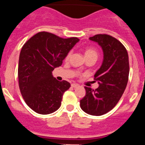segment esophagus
Here are the masks:
<instances>
[{
  "mask_svg": "<svg viewBox=\"0 0 145 145\" xmlns=\"http://www.w3.org/2000/svg\"><path fill=\"white\" fill-rule=\"evenodd\" d=\"M71 87L72 88H77V87H79V85L77 84H71Z\"/></svg>",
  "mask_w": 145,
  "mask_h": 145,
  "instance_id": "esophagus-1",
  "label": "esophagus"
}]
</instances>
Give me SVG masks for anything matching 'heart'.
<instances>
[{"mask_svg": "<svg viewBox=\"0 0 145 145\" xmlns=\"http://www.w3.org/2000/svg\"><path fill=\"white\" fill-rule=\"evenodd\" d=\"M84 54H85V56H86V59H90V58H95V59H97V57H98V52H97V50L95 48H93V47H87V48L85 49ZM70 56L71 52H68V54L66 55L65 60H68Z\"/></svg>", "mask_w": 145, "mask_h": 145, "instance_id": "heart-1", "label": "heart"}]
</instances>
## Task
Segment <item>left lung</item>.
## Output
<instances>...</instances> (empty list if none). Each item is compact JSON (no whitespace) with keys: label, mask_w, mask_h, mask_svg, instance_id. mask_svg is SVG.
Returning <instances> with one entry per match:
<instances>
[{"label":"left lung","mask_w":145,"mask_h":145,"mask_svg":"<svg viewBox=\"0 0 145 145\" xmlns=\"http://www.w3.org/2000/svg\"><path fill=\"white\" fill-rule=\"evenodd\" d=\"M89 40L101 46L104 59L94 75L99 86L95 90L85 86L86 95L80 105L86 114L101 116L114 108L126 89L129 73L128 52L122 43L110 35H95Z\"/></svg>","instance_id":"left-lung-1"}]
</instances>
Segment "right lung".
Returning a JSON list of instances; mask_svg holds the SVG:
<instances>
[{"instance_id":"add662e5","label":"right lung","mask_w":145,"mask_h":145,"mask_svg":"<svg viewBox=\"0 0 145 145\" xmlns=\"http://www.w3.org/2000/svg\"><path fill=\"white\" fill-rule=\"evenodd\" d=\"M78 41L77 37L61 38L41 31L22 46L18 67L19 89L25 103L37 114H49L61 106L64 93L71 84L66 80L58 81L52 72L61 65Z\"/></svg>"}]
</instances>
